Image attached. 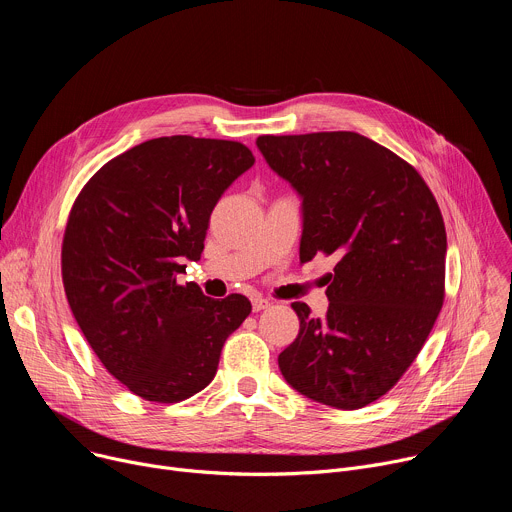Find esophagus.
Segmentation results:
<instances>
[{
    "label": "esophagus",
    "instance_id": "34e87169",
    "mask_svg": "<svg viewBox=\"0 0 512 512\" xmlns=\"http://www.w3.org/2000/svg\"><path fill=\"white\" fill-rule=\"evenodd\" d=\"M251 306H253V312H261V310H267L271 306V302L263 300V298H253Z\"/></svg>",
    "mask_w": 512,
    "mask_h": 512
}]
</instances>
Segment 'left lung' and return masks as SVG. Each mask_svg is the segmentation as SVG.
Returning a JSON list of instances; mask_svg holds the SVG:
<instances>
[{
  "label": "left lung",
  "mask_w": 512,
  "mask_h": 512,
  "mask_svg": "<svg viewBox=\"0 0 512 512\" xmlns=\"http://www.w3.org/2000/svg\"><path fill=\"white\" fill-rule=\"evenodd\" d=\"M263 158L302 196L300 261L338 259L326 318L291 308L300 332L277 358L302 395L360 409L391 391L446 296V227L419 172L354 131L259 135Z\"/></svg>",
  "instance_id": "left-lung-1"
}]
</instances>
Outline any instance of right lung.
I'll return each mask as SVG.
<instances>
[{"mask_svg":"<svg viewBox=\"0 0 512 512\" xmlns=\"http://www.w3.org/2000/svg\"><path fill=\"white\" fill-rule=\"evenodd\" d=\"M253 164L239 141L156 137L107 162L70 208L60 255L68 306L103 367L145 401L202 391L251 314L241 294L212 300L176 277L200 259L218 198Z\"/></svg>","mask_w":512,"mask_h":512,"instance_id":"add662e5","label":"right lung"}]
</instances>
